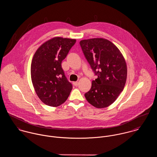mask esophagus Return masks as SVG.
<instances>
[{
    "label": "esophagus",
    "mask_w": 157,
    "mask_h": 157,
    "mask_svg": "<svg viewBox=\"0 0 157 157\" xmlns=\"http://www.w3.org/2000/svg\"><path fill=\"white\" fill-rule=\"evenodd\" d=\"M78 84H79V83H78V82H73V85H74L75 86H77L78 85Z\"/></svg>",
    "instance_id": "esophagus-1"
}]
</instances>
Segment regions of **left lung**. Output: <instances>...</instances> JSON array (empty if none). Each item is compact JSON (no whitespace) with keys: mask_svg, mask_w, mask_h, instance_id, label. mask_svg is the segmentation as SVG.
<instances>
[{"mask_svg":"<svg viewBox=\"0 0 157 157\" xmlns=\"http://www.w3.org/2000/svg\"><path fill=\"white\" fill-rule=\"evenodd\" d=\"M82 51L97 78L85 96L97 108L109 106L124 89L127 67L117 47L108 40L97 38L80 42Z\"/></svg>","mask_w":157,"mask_h":157,"instance_id":"left-lung-1","label":"left lung"}]
</instances>
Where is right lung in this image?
<instances>
[{"label":"right lung","mask_w":157,"mask_h":157,"mask_svg":"<svg viewBox=\"0 0 157 157\" xmlns=\"http://www.w3.org/2000/svg\"><path fill=\"white\" fill-rule=\"evenodd\" d=\"M76 40L54 37L41 45L35 52L31 75L36 92L45 105L57 107L67 100L72 89L62 62Z\"/></svg>","instance_id":"right-lung-1"}]
</instances>
